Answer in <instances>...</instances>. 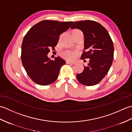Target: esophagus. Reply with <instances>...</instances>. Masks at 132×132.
<instances>
[{
    "label": "esophagus",
    "instance_id": "1",
    "mask_svg": "<svg viewBox=\"0 0 132 132\" xmlns=\"http://www.w3.org/2000/svg\"><path fill=\"white\" fill-rule=\"evenodd\" d=\"M66 63L68 64H75V62H70V61H67Z\"/></svg>",
    "mask_w": 132,
    "mask_h": 132
}]
</instances>
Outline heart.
Returning <instances> with one entry per match:
<instances>
[{"label": "heart", "mask_w": 132, "mask_h": 132, "mask_svg": "<svg viewBox=\"0 0 132 132\" xmlns=\"http://www.w3.org/2000/svg\"><path fill=\"white\" fill-rule=\"evenodd\" d=\"M77 52L71 51V50H65L61 53V56L67 60H74L77 57Z\"/></svg>", "instance_id": "obj_1"}]
</instances>
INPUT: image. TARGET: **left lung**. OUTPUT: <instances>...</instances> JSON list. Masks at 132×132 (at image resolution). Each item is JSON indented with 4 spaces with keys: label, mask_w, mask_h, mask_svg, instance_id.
I'll list each match as a JSON object with an SVG mask.
<instances>
[{
    "label": "left lung",
    "mask_w": 132,
    "mask_h": 132,
    "mask_svg": "<svg viewBox=\"0 0 132 132\" xmlns=\"http://www.w3.org/2000/svg\"><path fill=\"white\" fill-rule=\"evenodd\" d=\"M71 29H78L85 37V47L81 59L89 58L87 66L77 74V78L85 86H94L99 83L112 64L114 46L107 30L97 22L92 20L75 22Z\"/></svg>",
    "instance_id": "left-lung-1"
}]
</instances>
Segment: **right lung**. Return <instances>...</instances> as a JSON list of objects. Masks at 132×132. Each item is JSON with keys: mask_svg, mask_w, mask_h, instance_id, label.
<instances>
[{"mask_svg": "<svg viewBox=\"0 0 132 132\" xmlns=\"http://www.w3.org/2000/svg\"><path fill=\"white\" fill-rule=\"evenodd\" d=\"M73 21L43 20L33 26L24 37L21 45V62L27 73L33 82L41 86L57 80L65 61L47 57L50 48L54 49L59 36L68 30Z\"/></svg>", "mask_w": 132, "mask_h": 132, "instance_id": "1", "label": "right lung"}]
</instances>
